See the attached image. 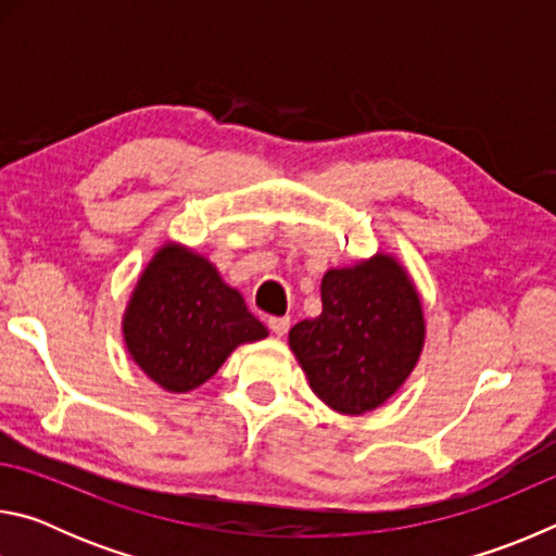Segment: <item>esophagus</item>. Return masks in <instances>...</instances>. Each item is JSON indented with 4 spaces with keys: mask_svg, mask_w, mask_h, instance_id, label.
<instances>
[{
    "mask_svg": "<svg viewBox=\"0 0 556 556\" xmlns=\"http://www.w3.org/2000/svg\"><path fill=\"white\" fill-rule=\"evenodd\" d=\"M269 331L275 333V336H285L287 331H289V326H291V318L289 316H275V318H269Z\"/></svg>",
    "mask_w": 556,
    "mask_h": 556,
    "instance_id": "1",
    "label": "esophagus"
}]
</instances>
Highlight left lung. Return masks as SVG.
I'll return each instance as SVG.
<instances>
[{
    "instance_id": "8db88e82",
    "label": "left lung",
    "mask_w": 556,
    "mask_h": 556,
    "mask_svg": "<svg viewBox=\"0 0 556 556\" xmlns=\"http://www.w3.org/2000/svg\"><path fill=\"white\" fill-rule=\"evenodd\" d=\"M321 314L289 331L308 388L341 414L378 409L417 368L425 306L397 257L375 252L321 279Z\"/></svg>"
}]
</instances>
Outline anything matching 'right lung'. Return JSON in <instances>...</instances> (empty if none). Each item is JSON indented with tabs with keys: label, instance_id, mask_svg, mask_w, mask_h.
Segmentation results:
<instances>
[{
	"label": "right lung",
	"instance_id": "add662e5",
	"mask_svg": "<svg viewBox=\"0 0 556 556\" xmlns=\"http://www.w3.org/2000/svg\"><path fill=\"white\" fill-rule=\"evenodd\" d=\"M122 336L149 380L166 392H191L218 372L235 348L269 331L208 257L164 242L131 289Z\"/></svg>",
	"mask_w": 556,
	"mask_h": 556
}]
</instances>
